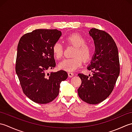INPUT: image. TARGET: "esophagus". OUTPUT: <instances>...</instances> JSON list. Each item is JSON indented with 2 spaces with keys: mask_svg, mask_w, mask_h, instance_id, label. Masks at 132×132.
<instances>
[{
  "mask_svg": "<svg viewBox=\"0 0 132 132\" xmlns=\"http://www.w3.org/2000/svg\"><path fill=\"white\" fill-rule=\"evenodd\" d=\"M68 75H69V77L70 78H71V77H72L74 76V74L72 73V72H68Z\"/></svg>",
  "mask_w": 132,
  "mask_h": 132,
  "instance_id": "esophagus-1",
  "label": "esophagus"
}]
</instances>
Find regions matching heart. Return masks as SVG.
Here are the masks:
<instances>
[{
  "mask_svg": "<svg viewBox=\"0 0 132 132\" xmlns=\"http://www.w3.org/2000/svg\"><path fill=\"white\" fill-rule=\"evenodd\" d=\"M65 41L68 44L75 47L73 53L75 57L64 59L59 63L58 67L63 70L74 71L81 66L82 60L87 62L90 59L92 49L89 45L86 43L85 38L78 33H73L67 36ZM52 52L56 58L60 59L63 53V45L60 42H55L52 46Z\"/></svg>",
  "mask_w": 132,
  "mask_h": 132,
  "instance_id": "1",
  "label": "heart"
}]
</instances>
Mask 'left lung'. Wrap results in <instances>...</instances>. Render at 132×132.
Segmentation results:
<instances>
[{
    "label": "left lung",
    "mask_w": 132,
    "mask_h": 132,
    "mask_svg": "<svg viewBox=\"0 0 132 132\" xmlns=\"http://www.w3.org/2000/svg\"><path fill=\"white\" fill-rule=\"evenodd\" d=\"M93 38L95 53L87 69L92 75L78 74L82 84L78 89L79 97L90 104L105 100L112 92L120 74L118 49L108 33L96 28L89 31Z\"/></svg>",
    "instance_id": "8db88e82"
}]
</instances>
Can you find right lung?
Instances as JSON below:
<instances>
[{"mask_svg":"<svg viewBox=\"0 0 132 132\" xmlns=\"http://www.w3.org/2000/svg\"><path fill=\"white\" fill-rule=\"evenodd\" d=\"M61 35L57 29H39L19 40L16 72L24 94L35 103L52 102L58 95L60 83L68 78L64 70L47 72L55 66L52 46Z\"/></svg>","mask_w":132,"mask_h":132,"instance_id":"1","label":"right lung"}]
</instances>
